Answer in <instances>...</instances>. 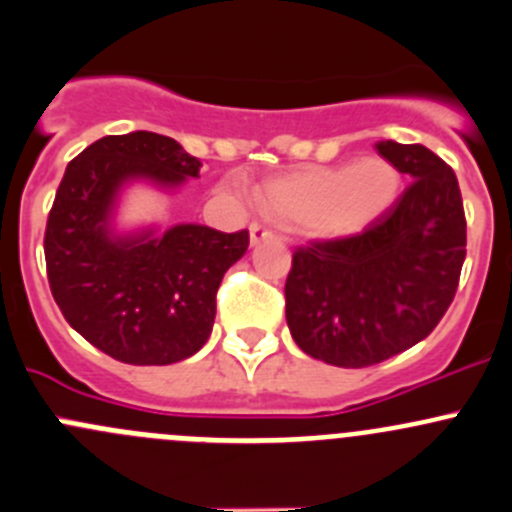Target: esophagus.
Returning a JSON list of instances; mask_svg holds the SVG:
<instances>
[{"instance_id":"34e87169","label":"esophagus","mask_w":512,"mask_h":512,"mask_svg":"<svg viewBox=\"0 0 512 512\" xmlns=\"http://www.w3.org/2000/svg\"><path fill=\"white\" fill-rule=\"evenodd\" d=\"M267 237H272L270 227H265L262 222H252V225H250V242H252V245L267 240Z\"/></svg>"}]
</instances>
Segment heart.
I'll use <instances>...</instances> for the list:
<instances>
[{
    "instance_id": "1",
    "label": "heart",
    "mask_w": 512,
    "mask_h": 512,
    "mask_svg": "<svg viewBox=\"0 0 512 512\" xmlns=\"http://www.w3.org/2000/svg\"><path fill=\"white\" fill-rule=\"evenodd\" d=\"M400 195V172L382 157L345 165H312L265 182V210L287 222H307L322 237L365 230Z\"/></svg>"
}]
</instances>
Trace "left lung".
I'll use <instances>...</instances> for the list:
<instances>
[{
  "label": "left lung",
  "mask_w": 512,
  "mask_h": 512,
  "mask_svg": "<svg viewBox=\"0 0 512 512\" xmlns=\"http://www.w3.org/2000/svg\"><path fill=\"white\" fill-rule=\"evenodd\" d=\"M375 150L413 182L357 235L297 247L285 282L295 342L337 367L377 365L425 340L453 302L468 245L453 167L423 145Z\"/></svg>",
  "instance_id": "obj_1"
}]
</instances>
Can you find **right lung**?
<instances>
[{"instance_id": "1", "label": "right lung", "mask_w": 512, "mask_h": 512, "mask_svg": "<svg viewBox=\"0 0 512 512\" xmlns=\"http://www.w3.org/2000/svg\"><path fill=\"white\" fill-rule=\"evenodd\" d=\"M200 160L155 132L109 135L67 165L44 230V260L64 320L104 355L130 365H172L195 355L215 322L225 272L250 232L177 225L165 235L114 237L109 210L119 185L150 177L180 185Z\"/></svg>"}]
</instances>
